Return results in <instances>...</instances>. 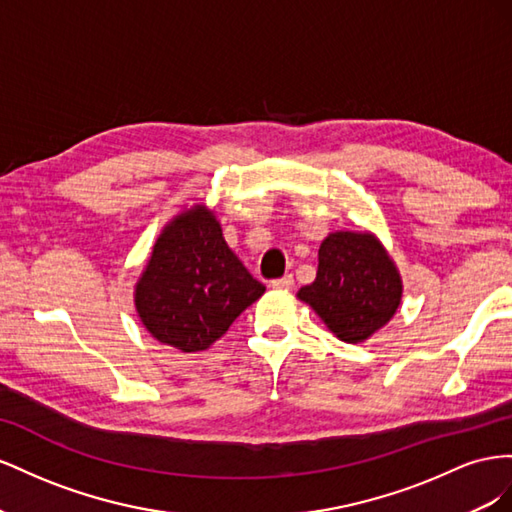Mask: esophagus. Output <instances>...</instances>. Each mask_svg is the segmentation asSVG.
Here are the masks:
<instances>
[{
    "mask_svg": "<svg viewBox=\"0 0 512 512\" xmlns=\"http://www.w3.org/2000/svg\"><path fill=\"white\" fill-rule=\"evenodd\" d=\"M272 287H274V289H291V287H294V276H291V274H285L283 279H276V281H272Z\"/></svg>",
    "mask_w": 512,
    "mask_h": 512,
    "instance_id": "34e87169",
    "label": "esophagus"
}]
</instances>
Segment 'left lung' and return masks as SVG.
Listing matches in <instances>:
<instances>
[{
  "mask_svg": "<svg viewBox=\"0 0 512 512\" xmlns=\"http://www.w3.org/2000/svg\"><path fill=\"white\" fill-rule=\"evenodd\" d=\"M317 276L298 291L334 337L364 343L397 313L401 272L371 231H332L319 244Z\"/></svg>",
  "mask_w": 512,
  "mask_h": 512,
  "instance_id": "8db88e82",
  "label": "left lung"
}]
</instances>
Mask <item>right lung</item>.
<instances>
[{
  "label": "right lung",
  "mask_w": 512,
  "mask_h": 512,
  "mask_svg": "<svg viewBox=\"0 0 512 512\" xmlns=\"http://www.w3.org/2000/svg\"><path fill=\"white\" fill-rule=\"evenodd\" d=\"M264 291L227 246L214 210L195 203L156 238L135 283V309L158 343L195 354L221 339Z\"/></svg>",
  "instance_id": "obj_1"
}]
</instances>
